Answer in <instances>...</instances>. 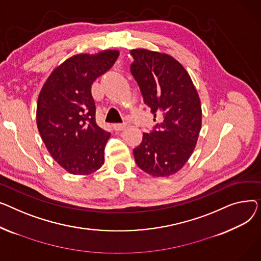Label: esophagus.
<instances>
[{
	"mask_svg": "<svg viewBox=\"0 0 261 261\" xmlns=\"http://www.w3.org/2000/svg\"><path fill=\"white\" fill-rule=\"evenodd\" d=\"M113 127L115 130H122L126 127V125L122 124V123H115V124H113Z\"/></svg>",
	"mask_w": 261,
	"mask_h": 261,
	"instance_id": "esophagus-1",
	"label": "esophagus"
}]
</instances>
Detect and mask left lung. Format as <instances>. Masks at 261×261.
Segmentation results:
<instances>
[{
	"instance_id": "left-lung-1",
	"label": "left lung",
	"mask_w": 261,
	"mask_h": 261,
	"mask_svg": "<svg viewBox=\"0 0 261 261\" xmlns=\"http://www.w3.org/2000/svg\"><path fill=\"white\" fill-rule=\"evenodd\" d=\"M130 72L144 103L162 120L134 148L137 165L154 177L177 173L190 159L201 129V104L189 72L167 54L130 50ZM156 119H154L155 121Z\"/></svg>"
}]
</instances>
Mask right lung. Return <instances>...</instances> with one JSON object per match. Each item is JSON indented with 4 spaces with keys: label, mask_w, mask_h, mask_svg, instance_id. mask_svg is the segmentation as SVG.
<instances>
[{
    "label": "right lung",
    "mask_w": 261,
    "mask_h": 261,
    "mask_svg": "<svg viewBox=\"0 0 261 261\" xmlns=\"http://www.w3.org/2000/svg\"><path fill=\"white\" fill-rule=\"evenodd\" d=\"M118 50L80 54L56 67L37 104V125L51 157L72 175H89L104 163L111 134L96 123L91 84L109 70Z\"/></svg>",
    "instance_id": "right-lung-1"
}]
</instances>
